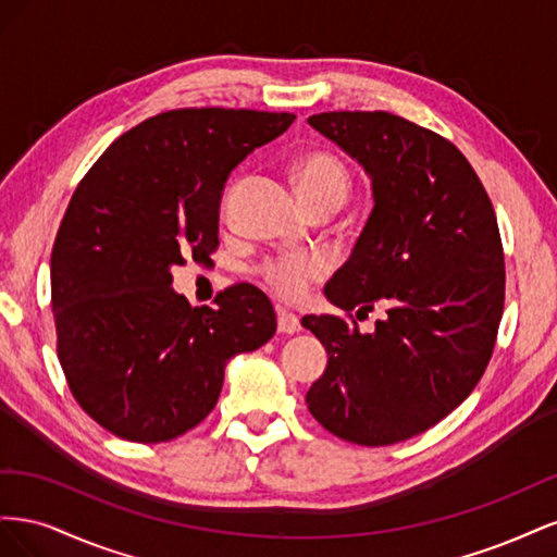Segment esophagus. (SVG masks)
<instances>
[{
  "instance_id": "34e87169",
  "label": "esophagus",
  "mask_w": 557,
  "mask_h": 557,
  "mask_svg": "<svg viewBox=\"0 0 557 557\" xmlns=\"http://www.w3.org/2000/svg\"><path fill=\"white\" fill-rule=\"evenodd\" d=\"M299 330H301L299 318H297L295 313H290V311L278 309V332H283V334H295V332H299Z\"/></svg>"
}]
</instances>
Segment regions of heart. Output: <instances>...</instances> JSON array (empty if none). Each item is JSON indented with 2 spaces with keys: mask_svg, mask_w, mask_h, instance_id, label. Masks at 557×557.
Here are the masks:
<instances>
[{
  "mask_svg": "<svg viewBox=\"0 0 557 557\" xmlns=\"http://www.w3.org/2000/svg\"><path fill=\"white\" fill-rule=\"evenodd\" d=\"M295 181L301 199L313 211L315 207L339 209L350 193V172L348 166L325 150L301 156L295 164ZM327 267L320 258L305 256H285L267 260L260 267V276L264 285L278 299L297 305L307 297L309 288L325 276Z\"/></svg>",
  "mask_w": 557,
  "mask_h": 557,
  "instance_id": "b5f03b06",
  "label": "heart"
}]
</instances>
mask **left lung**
Masks as SVG:
<instances>
[{
  "label": "left lung",
  "mask_w": 557,
  "mask_h": 557,
  "mask_svg": "<svg viewBox=\"0 0 557 557\" xmlns=\"http://www.w3.org/2000/svg\"><path fill=\"white\" fill-rule=\"evenodd\" d=\"M309 125L364 166L376 199L325 295L350 318L388 307L372 335L344 315L301 318L330 356L309 411L350 444L407 442L460 407L493 358L507 285L493 201L458 146L407 117L327 111Z\"/></svg>",
  "instance_id": "1"
}]
</instances>
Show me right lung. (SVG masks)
Returning a JSON list of instances; mask_svg holds the SVG:
<instances>
[{
    "label": "right lung",
    "mask_w": 557,
    "mask_h": 557,
    "mask_svg": "<svg viewBox=\"0 0 557 557\" xmlns=\"http://www.w3.org/2000/svg\"><path fill=\"white\" fill-rule=\"evenodd\" d=\"M293 113L174 109L121 134L81 178L50 256L66 385L95 423L137 444L176 440L218 401L225 364L276 332L248 283L193 309L172 267L209 262L230 172Z\"/></svg>",
    "instance_id": "1"
}]
</instances>
